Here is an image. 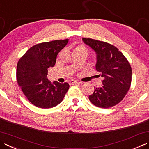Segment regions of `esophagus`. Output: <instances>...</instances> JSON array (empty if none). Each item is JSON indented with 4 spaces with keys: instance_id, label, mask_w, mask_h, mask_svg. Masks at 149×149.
<instances>
[{
    "instance_id": "34e87169",
    "label": "esophagus",
    "mask_w": 149,
    "mask_h": 149,
    "mask_svg": "<svg viewBox=\"0 0 149 149\" xmlns=\"http://www.w3.org/2000/svg\"><path fill=\"white\" fill-rule=\"evenodd\" d=\"M69 84H72V85H73V84H82V83L80 82V81H76V80H71L70 81Z\"/></svg>"
}]
</instances>
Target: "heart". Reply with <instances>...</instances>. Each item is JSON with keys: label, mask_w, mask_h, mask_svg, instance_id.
Instances as JSON below:
<instances>
[{"label": "heart", "mask_w": 149, "mask_h": 149, "mask_svg": "<svg viewBox=\"0 0 149 149\" xmlns=\"http://www.w3.org/2000/svg\"><path fill=\"white\" fill-rule=\"evenodd\" d=\"M79 50L86 51V48L84 47V46H83V45H79L74 49V51H79Z\"/></svg>", "instance_id": "obj_1"}]
</instances>
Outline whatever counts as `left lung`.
Segmentation results:
<instances>
[{
    "label": "left lung",
    "mask_w": 149,
    "mask_h": 149,
    "mask_svg": "<svg viewBox=\"0 0 149 149\" xmlns=\"http://www.w3.org/2000/svg\"><path fill=\"white\" fill-rule=\"evenodd\" d=\"M83 41L96 54V70L104 77L103 86L94 87L89 95L94 105L108 109L116 105L125 97L132 81V68L124 55L109 43L83 38Z\"/></svg>",
    "instance_id": "1"
}]
</instances>
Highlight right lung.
<instances>
[{
  "label": "right lung",
  "mask_w": 149,
  "mask_h": 149,
  "mask_svg": "<svg viewBox=\"0 0 149 149\" xmlns=\"http://www.w3.org/2000/svg\"><path fill=\"white\" fill-rule=\"evenodd\" d=\"M68 39L37 44L19 59L17 66V81L22 92L33 105L49 109L63 100L69 84L51 83L47 77L48 68L54 66L57 54Z\"/></svg>",
  "instance_id": "add662e5"
}]
</instances>
